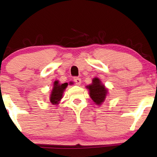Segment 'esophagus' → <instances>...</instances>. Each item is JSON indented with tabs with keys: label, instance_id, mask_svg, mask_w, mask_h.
I'll list each match as a JSON object with an SVG mask.
<instances>
[{
	"label": "esophagus",
	"instance_id": "esophagus-1",
	"mask_svg": "<svg viewBox=\"0 0 157 157\" xmlns=\"http://www.w3.org/2000/svg\"><path fill=\"white\" fill-rule=\"evenodd\" d=\"M74 81H75V84L77 85V86H80L81 84V79L79 78V77H75L74 78Z\"/></svg>",
	"mask_w": 157,
	"mask_h": 157
}]
</instances>
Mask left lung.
<instances>
[{"instance_id": "left-lung-1", "label": "left lung", "mask_w": 157, "mask_h": 157, "mask_svg": "<svg viewBox=\"0 0 157 157\" xmlns=\"http://www.w3.org/2000/svg\"><path fill=\"white\" fill-rule=\"evenodd\" d=\"M86 89L89 90V96L93 102L99 106L101 105L105 101L109 92V89L97 77L93 78L92 83L86 86Z\"/></svg>"}]
</instances>
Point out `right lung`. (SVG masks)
<instances>
[{
    "label": "right lung",
    "mask_w": 157,
    "mask_h": 157,
    "mask_svg": "<svg viewBox=\"0 0 157 157\" xmlns=\"http://www.w3.org/2000/svg\"><path fill=\"white\" fill-rule=\"evenodd\" d=\"M67 86V82L61 84L58 80H55L54 82L53 88H52L49 97V100L52 105H58L61 99L63 98V93Z\"/></svg>",
    "instance_id": "right-lung-1"
}]
</instances>
